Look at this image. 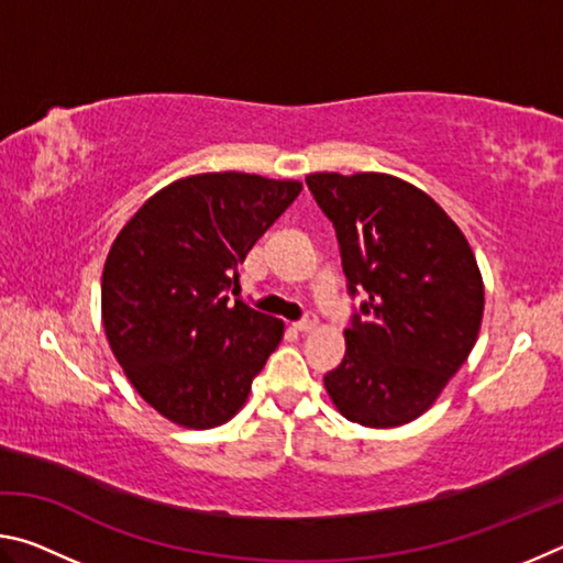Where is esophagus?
<instances>
[{
  "mask_svg": "<svg viewBox=\"0 0 563 563\" xmlns=\"http://www.w3.org/2000/svg\"><path fill=\"white\" fill-rule=\"evenodd\" d=\"M316 328H318V318L312 316V312H308L302 320L295 322V330H300V332H312Z\"/></svg>",
  "mask_w": 563,
  "mask_h": 563,
  "instance_id": "34e87169",
  "label": "esophagus"
}]
</instances>
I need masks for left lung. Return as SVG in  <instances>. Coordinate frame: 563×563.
<instances>
[{
    "label": "left lung",
    "instance_id": "left-lung-1",
    "mask_svg": "<svg viewBox=\"0 0 563 563\" xmlns=\"http://www.w3.org/2000/svg\"><path fill=\"white\" fill-rule=\"evenodd\" d=\"M332 225L350 295L365 290L345 330V357L325 375L342 417L399 427L424 415L479 335L484 283L450 216L424 190L387 174L305 178Z\"/></svg>",
    "mask_w": 563,
    "mask_h": 563
}]
</instances>
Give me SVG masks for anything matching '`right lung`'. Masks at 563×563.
<instances>
[{
  "label": "right lung",
  "instance_id": "obj_1",
  "mask_svg": "<svg viewBox=\"0 0 563 563\" xmlns=\"http://www.w3.org/2000/svg\"><path fill=\"white\" fill-rule=\"evenodd\" d=\"M300 190V180L235 170L178 178L113 241L101 278L103 332L129 383L174 424L228 422L280 345L283 320L228 292Z\"/></svg>",
  "mask_w": 563,
  "mask_h": 563
}]
</instances>
